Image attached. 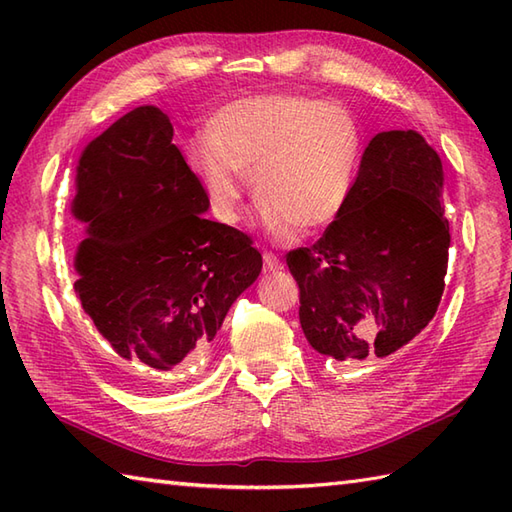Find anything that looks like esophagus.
<instances>
[{"label":"esophagus","mask_w":512,"mask_h":512,"mask_svg":"<svg viewBox=\"0 0 512 512\" xmlns=\"http://www.w3.org/2000/svg\"><path fill=\"white\" fill-rule=\"evenodd\" d=\"M264 268L268 270V273H279V270L284 268V262H281V259L275 253L266 250V253H264Z\"/></svg>","instance_id":"34e87169"}]
</instances>
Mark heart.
<instances>
[{"mask_svg": "<svg viewBox=\"0 0 512 512\" xmlns=\"http://www.w3.org/2000/svg\"><path fill=\"white\" fill-rule=\"evenodd\" d=\"M361 158L363 136L352 112L301 94L222 105L206 123V138L187 154L211 213L224 224L239 220L246 176L253 178L262 193L259 217L279 242L341 215Z\"/></svg>", "mask_w": 512, "mask_h": 512, "instance_id": "b5f03b06", "label": "heart"}]
</instances>
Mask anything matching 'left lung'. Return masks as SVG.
Wrapping results in <instances>:
<instances>
[{
	"mask_svg": "<svg viewBox=\"0 0 512 512\" xmlns=\"http://www.w3.org/2000/svg\"><path fill=\"white\" fill-rule=\"evenodd\" d=\"M442 160L413 129L376 134L341 215L290 250L308 343L345 365L385 361L436 314L449 264Z\"/></svg>",
	"mask_w": 512,
	"mask_h": 512,
	"instance_id": "left-lung-1",
	"label": "left lung"
}]
</instances>
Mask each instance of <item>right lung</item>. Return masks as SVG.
I'll use <instances>...</instances> for the list:
<instances>
[{
  "mask_svg": "<svg viewBox=\"0 0 512 512\" xmlns=\"http://www.w3.org/2000/svg\"><path fill=\"white\" fill-rule=\"evenodd\" d=\"M169 116L143 105L83 149L72 215L85 224L74 292L127 380L198 361L262 273L253 239L206 220L209 200Z\"/></svg>",
  "mask_w": 512,
  "mask_h": 512,
  "instance_id": "right-lung-1",
  "label": "right lung"
}]
</instances>
